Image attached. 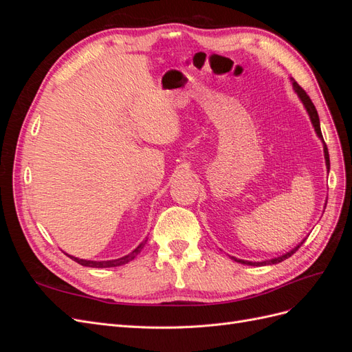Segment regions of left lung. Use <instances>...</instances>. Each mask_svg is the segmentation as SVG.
Wrapping results in <instances>:
<instances>
[{
	"label": "left lung",
	"mask_w": 352,
	"mask_h": 352,
	"mask_svg": "<svg viewBox=\"0 0 352 352\" xmlns=\"http://www.w3.org/2000/svg\"><path fill=\"white\" fill-rule=\"evenodd\" d=\"M291 80H292V85H294V88H295V92L298 94V97L301 98L302 104L305 105V109H307L308 114H310L311 123H313V126H314V129H316V132H317L318 138H323V135H322V131H320V120H318V114H317V110H316V107H314L313 101L310 100V97H308L307 92H305V91H304V89L300 87V85H298V83H296L294 79H291ZM324 158H326V166H327V168H329V167H330V162H329V151H327V146H326V144H324ZM302 243H304V241H302L300 245H298V247H295L292 251H289V252H286L285 255H282V257L273 258V260H267V261L252 263V261L238 260V258H235V257H232V258L235 260V261H238V263H242V264H248V265H267V264H276V263H280V261H283V260H286V258H289L291 255H292L295 251H298V248H300Z\"/></svg>",
	"instance_id": "obj_1"
}]
</instances>
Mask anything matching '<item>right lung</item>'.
<instances>
[{"label":"right lung","mask_w":352,"mask_h":352,"mask_svg":"<svg viewBox=\"0 0 352 352\" xmlns=\"http://www.w3.org/2000/svg\"><path fill=\"white\" fill-rule=\"evenodd\" d=\"M145 247V242L140 243V247L135 248L131 254L124 255V257L122 258H117V260H109V261H89V260H80V258H76V257H72V255H69V257L72 260H74L76 263H79L80 265H87V267H98V269H102V267H117V265H122V264H126L129 263L131 260H133L138 254H140L142 251V248Z\"/></svg>","instance_id":"obj_1"}]
</instances>
